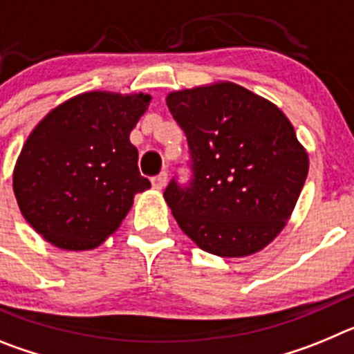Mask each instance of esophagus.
<instances>
[{
  "instance_id": "esophagus-1",
  "label": "esophagus",
  "mask_w": 354,
  "mask_h": 354,
  "mask_svg": "<svg viewBox=\"0 0 354 354\" xmlns=\"http://www.w3.org/2000/svg\"><path fill=\"white\" fill-rule=\"evenodd\" d=\"M167 180H168V174L167 171H161L159 175L152 177V187H154V189H162L165 184H167Z\"/></svg>"
}]
</instances>
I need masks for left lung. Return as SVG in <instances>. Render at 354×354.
<instances>
[{"label": "left lung", "mask_w": 354, "mask_h": 354, "mask_svg": "<svg viewBox=\"0 0 354 354\" xmlns=\"http://www.w3.org/2000/svg\"><path fill=\"white\" fill-rule=\"evenodd\" d=\"M167 104L186 134L189 177L175 174L165 200L204 252L245 257L274 239L308 174L286 115L232 83L174 92Z\"/></svg>", "instance_id": "obj_1"}]
</instances>
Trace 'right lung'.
Wrapping results in <instances>:
<instances>
[{
	"label": "right lung",
	"mask_w": 354,
	"mask_h": 354,
	"mask_svg": "<svg viewBox=\"0 0 354 354\" xmlns=\"http://www.w3.org/2000/svg\"><path fill=\"white\" fill-rule=\"evenodd\" d=\"M149 95L88 92L55 108L24 143L14 193L28 223L64 250L95 248L150 187L129 133Z\"/></svg>",
	"instance_id": "add662e5"
}]
</instances>
